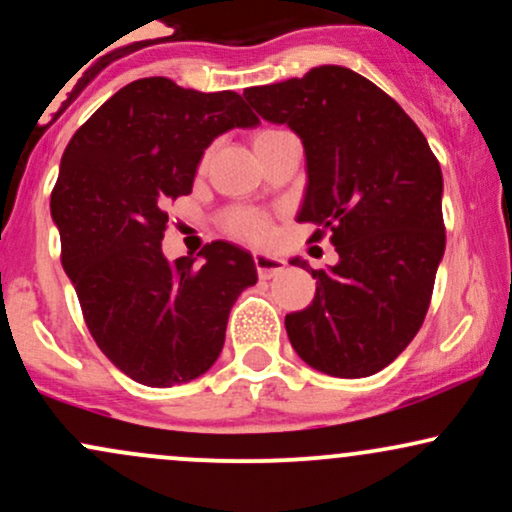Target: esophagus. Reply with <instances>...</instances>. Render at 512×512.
<instances>
[{
    "label": "esophagus",
    "mask_w": 512,
    "mask_h": 512,
    "mask_svg": "<svg viewBox=\"0 0 512 512\" xmlns=\"http://www.w3.org/2000/svg\"><path fill=\"white\" fill-rule=\"evenodd\" d=\"M255 267L260 279H272V276L284 272V260L272 255H264V252H255Z\"/></svg>",
    "instance_id": "esophagus-1"
}]
</instances>
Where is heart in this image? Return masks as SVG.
Listing matches in <instances>:
<instances>
[{
	"mask_svg": "<svg viewBox=\"0 0 512 512\" xmlns=\"http://www.w3.org/2000/svg\"><path fill=\"white\" fill-rule=\"evenodd\" d=\"M279 132V129H262V132L255 134V142L269 137V134ZM221 226L223 231L231 233L233 238L248 240V243H267L274 236V221L272 216L264 214V211L257 209H248V207H233L228 209L226 214L221 216Z\"/></svg>",
	"mask_w": 512,
	"mask_h": 512,
	"instance_id": "b5f03b06",
	"label": "heart"
}]
</instances>
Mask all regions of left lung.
Returning <instances> with one entry per match:
<instances>
[{
    "mask_svg": "<svg viewBox=\"0 0 512 512\" xmlns=\"http://www.w3.org/2000/svg\"><path fill=\"white\" fill-rule=\"evenodd\" d=\"M264 120L303 139L308 192L298 221L330 236L332 269H310L313 303L286 315L296 354L337 378L390 366L424 325L445 252L443 173L402 105L346 67L245 88ZM291 264H303L293 260Z\"/></svg>",
    "mask_w": 512,
    "mask_h": 512,
    "instance_id": "left-lung-1",
    "label": "left lung"
}]
</instances>
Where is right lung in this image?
Returning <instances> with one entry per match:
<instances>
[{
	"label": "right lung",
	"mask_w": 512,
	"mask_h": 512,
	"mask_svg": "<svg viewBox=\"0 0 512 512\" xmlns=\"http://www.w3.org/2000/svg\"><path fill=\"white\" fill-rule=\"evenodd\" d=\"M257 115L236 91L149 76L108 98L64 149L50 209L62 267L98 349L137 383L170 387L214 366L236 298L257 284L250 252L223 240L195 260L161 250L166 207L192 192L204 149Z\"/></svg>",
	"instance_id": "right-lung-1"
}]
</instances>
